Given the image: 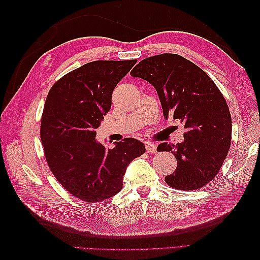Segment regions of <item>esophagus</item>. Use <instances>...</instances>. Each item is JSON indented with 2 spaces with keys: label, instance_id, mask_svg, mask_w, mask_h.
Returning a JSON list of instances; mask_svg holds the SVG:
<instances>
[{
  "label": "esophagus",
  "instance_id": "34e87169",
  "mask_svg": "<svg viewBox=\"0 0 260 260\" xmlns=\"http://www.w3.org/2000/svg\"><path fill=\"white\" fill-rule=\"evenodd\" d=\"M145 148H146V152H148V153H156L157 152V146H156V144H153V143H146Z\"/></svg>",
  "mask_w": 260,
  "mask_h": 260
}]
</instances>
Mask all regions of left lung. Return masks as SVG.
Returning a JSON list of instances; mask_svg holds the SVG:
<instances>
[{"mask_svg":"<svg viewBox=\"0 0 260 260\" xmlns=\"http://www.w3.org/2000/svg\"><path fill=\"white\" fill-rule=\"evenodd\" d=\"M154 85L164 117L184 122L183 142L158 145L175 154L178 165L165 181L178 190H196L215 178L229 152L232 120L215 82L192 61L165 53L145 58L131 70Z\"/></svg>","mask_w":260,"mask_h":260,"instance_id":"8db88e82","label":"left lung"}]
</instances>
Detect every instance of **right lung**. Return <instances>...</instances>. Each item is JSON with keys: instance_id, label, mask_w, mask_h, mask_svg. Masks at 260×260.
Listing matches in <instances>:
<instances>
[{"instance_id": "obj_1", "label": "right lung", "mask_w": 260, "mask_h": 260, "mask_svg": "<svg viewBox=\"0 0 260 260\" xmlns=\"http://www.w3.org/2000/svg\"><path fill=\"white\" fill-rule=\"evenodd\" d=\"M137 61L88 62L60 78L45 100L40 130L45 158L77 199L95 203L116 195L129 164L145 153L144 144L133 138L115 142L113 148L95 139L114 89Z\"/></svg>"}]
</instances>
